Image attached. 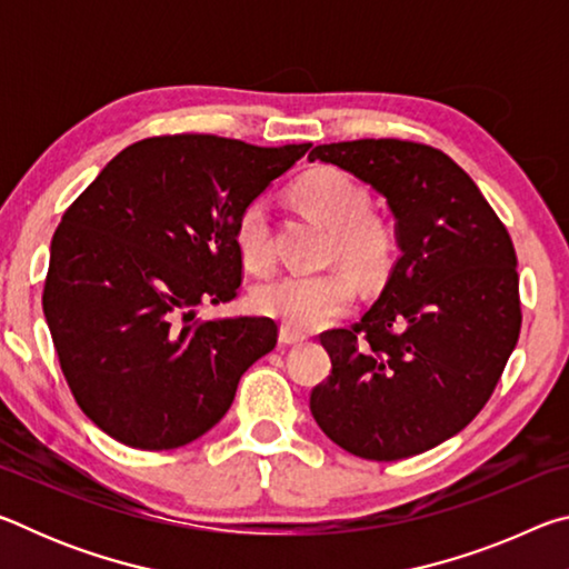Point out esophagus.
Returning <instances> with one entry per match:
<instances>
[{
    "label": "esophagus",
    "instance_id": "esophagus-1",
    "mask_svg": "<svg viewBox=\"0 0 569 569\" xmlns=\"http://www.w3.org/2000/svg\"><path fill=\"white\" fill-rule=\"evenodd\" d=\"M278 341H281L283 346H296V343H303L306 336L298 333V331H288V329H281V336H278Z\"/></svg>",
    "mask_w": 569,
    "mask_h": 569
}]
</instances>
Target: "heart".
I'll use <instances>...</instances> for the list:
<instances>
[{"instance_id":"b5f03b06","label":"heart","mask_w":569,"mask_h":569,"mask_svg":"<svg viewBox=\"0 0 569 569\" xmlns=\"http://www.w3.org/2000/svg\"><path fill=\"white\" fill-rule=\"evenodd\" d=\"M308 218L331 230L329 256L343 261L366 283H381L397 261L399 236L391 220L371 213V192L361 180L339 168H313L288 190ZM233 243L240 263L253 273L273 266L271 226L263 200H250L238 210ZM356 298V278L346 268L311 276H283L253 293L258 313L276 319L288 331H316L349 311Z\"/></svg>"}]
</instances>
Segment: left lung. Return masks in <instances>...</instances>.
I'll list each match as a JSON object with an SVG mask.
<instances>
[{
    "mask_svg": "<svg viewBox=\"0 0 569 569\" xmlns=\"http://www.w3.org/2000/svg\"><path fill=\"white\" fill-rule=\"evenodd\" d=\"M308 160L333 162L383 192L401 246L361 321L321 333L331 373L313 387L311 413L349 455H421L485 409L517 346L512 238L475 180L423 142H331Z\"/></svg>",
    "mask_w": 569,
    "mask_h": 569,
    "instance_id": "left-lung-1",
    "label": "left lung"
}]
</instances>
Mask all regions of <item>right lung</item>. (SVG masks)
Returning a JSON list of instances; mask_svg holds the SVG:
<instances>
[{
  "label": "right lung",
  "instance_id": "right-lung-1",
  "mask_svg": "<svg viewBox=\"0 0 569 569\" xmlns=\"http://www.w3.org/2000/svg\"><path fill=\"white\" fill-rule=\"evenodd\" d=\"M308 148L152 134L64 210L42 306L67 387L104 435L146 451L190 445L226 417L248 366L273 351V319L196 311L238 296V210Z\"/></svg>",
  "mask_w": 569,
  "mask_h": 569
}]
</instances>
